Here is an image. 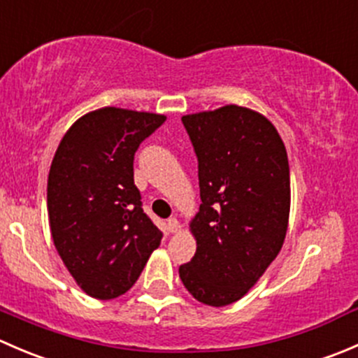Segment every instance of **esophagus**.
<instances>
[{
    "instance_id": "1",
    "label": "esophagus",
    "mask_w": 358,
    "mask_h": 358,
    "mask_svg": "<svg viewBox=\"0 0 358 358\" xmlns=\"http://www.w3.org/2000/svg\"><path fill=\"white\" fill-rule=\"evenodd\" d=\"M168 230H169V232H178V230H180L178 220H176V218H169L168 220Z\"/></svg>"
}]
</instances>
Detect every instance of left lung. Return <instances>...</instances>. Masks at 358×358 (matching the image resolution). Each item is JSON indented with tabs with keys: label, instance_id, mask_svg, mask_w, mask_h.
Returning a JSON list of instances; mask_svg holds the SVG:
<instances>
[{
	"label": "left lung",
	"instance_id": "obj_1",
	"mask_svg": "<svg viewBox=\"0 0 358 358\" xmlns=\"http://www.w3.org/2000/svg\"><path fill=\"white\" fill-rule=\"evenodd\" d=\"M199 169L201 206L190 223L194 258L180 265L187 291L209 306L243 298L282 248L289 220L286 147L272 122L227 106L183 115Z\"/></svg>",
	"mask_w": 358,
	"mask_h": 358
}]
</instances>
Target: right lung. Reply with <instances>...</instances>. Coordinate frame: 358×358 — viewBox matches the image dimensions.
Wrapping results in <instances>:
<instances>
[{
    "instance_id": "1",
    "label": "right lung",
    "mask_w": 358,
    "mask_h": 358,
    "mask_svg": "<svg viewBox=\"0 0 358 358\" xmlns=\"http://www.w3.org/2000/svg\"><path fill=\"white\" fill-rule=\"evenodd\" d=\"M164 115L106 107L83 115L60 142L48 175L53 243L86 294L114 299L142 273L162 232L133 182L140 143Z\"/></svg>"
}]
</instances>
